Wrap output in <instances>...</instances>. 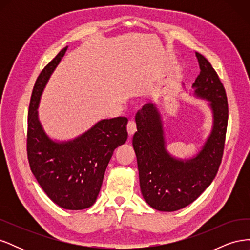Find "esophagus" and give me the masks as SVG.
Returning <instances> with one entry per match:
<instances>
[{
    "mask_svg": "<svg viewBox=\"0 0 250 250\" xmlns=\"http://www.w3.org/2000/svg\"><path fill=\"white\" fill-rule=\"evenodd\" d=\"M127 131L129 135H133L137 131V124H135L133 121H129L127 124Z\"/></svg>",
    "mask_w": 250,
    "mask_h": 250,
    "instance_id": "34e87169",
    "label": "esophagus"
}]
</instances>
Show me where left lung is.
<instances>
[{"mask_svg":"<svg viewBox=\"0 0 250 250\" xmlns=\"http://www.w3.org/2000/svg\"><path fill=\"white\" fill-rule=\"evenodd\" d=\"M200 74L193 83L195 95L209 101L213 129L199 153L177 160L166 149L160 113L152 103L135 115L138 131L132 145L138 160L142 195L151 208L161 211L183 208L197 199L211 184L222 161L229 105L225 88L208 60L196 52Z\"/></svg>","mask_w":250,"mask_h":250,"instance_id":"left-lung-1","label":"left lung"}]
</instances>
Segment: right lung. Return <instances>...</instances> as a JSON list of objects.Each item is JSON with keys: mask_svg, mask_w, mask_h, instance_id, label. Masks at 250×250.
Masks as SVG:
<instances>
[{"mask_svg": "<svg viewBox=\"0 0 250 250\" xmlns=\"http://www.w3.org/2000/svg\"><path fill=\"white\" fill-rule=\"evenodd\" d=\"M66 49L44 66L35 82L28 112L27 155L30 169L48 197L60 208L78 210L95 203L113 150L127 140L128 120H101L73 141L57 143L48 137L37 108L50 75Z\"/></svg>", "mask_w": 250, "mask_h": 250, "instance_id": "1", "label": "right lung"}]
</instances>
